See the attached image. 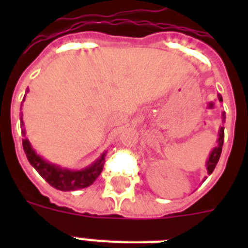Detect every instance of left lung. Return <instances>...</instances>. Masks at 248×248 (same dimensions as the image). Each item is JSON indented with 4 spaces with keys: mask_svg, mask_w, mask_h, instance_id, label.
Segmentation results:
<instances>
[{
    "mask_svg": "<svg viewBox=\"0 0 248 248\" xmlns=\"http://www.w3.org/2000/svg\"><path fill=\"white\" fill-rule=\"evenodd\" d=\"M217 97H219V101H223V97L220 93H217ZM221 120L223 122H225V112L221 113ZM217 140H216V145L215 148L210 152V155H208V158L206 161V170H207L208 175H211L212 171L215 170L216 165L219 162L220 155H221V149H223V144H224V127L219 128V132H217ZM204 180H206V177H204ZM203 180V181H204Z\"/></svg>",
    "mask_w": 248,
    "mask_h": 248,
    "instance_id": "1",
    "label": "left lung"
}]
</instances>
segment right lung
I'll list each match as a JSON object with an SVG mask.
<instances>
[{
    "instance_id": "add662e5",
    "label": "right lung",
    "mask_w": 248,
    "mask_h": 248,
    "mask_svg": "<svg viewBox=\"0 0 248 248\" xmlns=\"http://www.w3.org/2000/svg\"><path fill=\"white\" fill-rule=\"evenodd\" d=\"M28 91L29 90H27L25 93ZM24 100L25 95L23 101ZM20 124L21 134L24 136L23 148H24L25 155L37 172L40 173L51 186H54L58 190H62V192H72V190L87 188L99 177V175L103 171V167H104L107 152H103L99 158L95 159L91 165L82 170H72L67 169V167H62L56 163L48 162L47 159H45L42 155H38L36 149L32 147V144L29 143L28 138H27V131L24 128V122H23V113L20 114Z\"/></svg>"
}]
</instances>
